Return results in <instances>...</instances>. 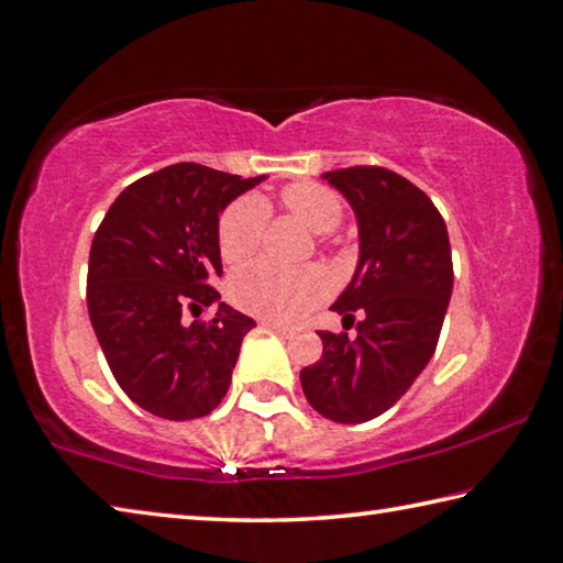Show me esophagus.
I'll use <instances>...</instances> for the list:
<instances>
[{"instance_id": "34e87169", "label": "esophagus", "mask_w": 563, "mask_h": 563, "mask_svg": "<svg viewBox=\"0 0 563 563\" xmlns=\"http://www.w3.org/2000/svg\"><path fill=\"white\" fill-rule=\"evenodd\" d=\"M265 328H271V330H275L278 332V335H283V338H292L295 335V330L292 328H288V325H283V322H278V320H261Z\"/></svg>"}]
</instances>
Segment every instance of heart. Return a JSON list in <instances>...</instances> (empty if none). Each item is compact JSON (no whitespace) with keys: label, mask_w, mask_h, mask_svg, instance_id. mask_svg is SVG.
I'll return each instance as SVG.
<instances>
[{"label":"heart","mask_w":563,"mask_h":563,"mask_svg":"<svg viewBox=\"0 0 563 563\" xmlns=\"http://www.w3.org/2000/svg\"><path fill=\"white\" fill-rule=\"evenodd\" d=\"M283 203L290 213L320 235L335 231L345 213L342 198L320 184H292L283 190ZM268 206L261 196H243L218 218V251L228 265L251 258L263 241ZM231 298L253 316L292 322L302 318L330 290L328 275L320 268H280L268 261L247 263L231 278Z\"/></svg>","instance_id":"obj_1"}]
</instances>
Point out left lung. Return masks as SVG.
I'll list each match as a JSON object with an SVG mask.
<instances>
[{
  "label": "left lung",
  "instance_id": "8db88e82",
  "mask_svg": "<svg viewBox=\"0 0 563 563\" xmlns=\"http://www.w3.org/2000/svg\"><path fill=\"white\" fill-rule=\"evenodd\" d=\"M322 178L350 203L360 238L355 275L332 310L360 322L355 340L318 332L322 357L300 385L322 417L360 424L387 412L432 360L452 298V247L430 196L395 170L352 166Z\"/></svg>",
  "mask_w": 563,
  "mask_h": 563
}]
</instances>
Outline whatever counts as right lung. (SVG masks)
I'll return each mask as SVG.
<instances>
[{"instance_id": "right-lung-1", "label": "right lung", "mask_w": 563, "mask_h": 563, "mask_svg": "<svg viewBox=\"0 0 563 563\" xmlns=\"http://www.w3.org/2000/svg\"><path fill=\"white\" fill-rule=\"evenodd\" d=\"M265 176L176 164L133 180L103 216L89 255L87 302L117 383L146 412L184 422L211 415L231 387L255 320L218 302V216ZM216 307L213 321L179 320Z\"/></svg>"}]
</instances>
